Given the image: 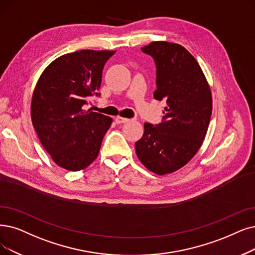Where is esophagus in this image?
Returning <instances> with one entry per match:
<instances>
[{"mask_svg": "<svg viewBox=\"0 0 255 255\" xmlns=\"http://www.w3.org/2000/svg\"><path fill=\"white\" fill-rule=\"evenodd\" d=\"M115 121H116V124L121 125V124H126V122H128L129 119L125 118V117H121V116H117L116 119H115Z\"/></svg>", "mask_w": 255, "mask_h": 255, "instance_id": "obj_1", "label": "esophagus"}]
</instances>
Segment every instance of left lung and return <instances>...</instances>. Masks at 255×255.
<instances>
[{"mask_svg": "<svg viewBox=\"0 0 255 255\" xmlns=\"http://www.w3.org/2000/svg\"><path fill=\"white\" fill-rule=\"evenodd\" d=\"M156 64L154 98L165 99L161 124H144L136 154L157 175L174 172L192 159L204 140L212 112V96L206 77L188 51L179 44L152 42L141 48Z\"/></svg>", "mask_w": 255, "mask_h": 255, "instance_id": "obj_1", "label": "left lung"}]
</instances>
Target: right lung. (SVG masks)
I'll list each match as a JSON object with an SVG mask.
<instances>
[{
	"label": "right lung",
	"mask_w": 255,
	"mask_h": 255,
	"mask_svg": "<svg viewBox=\"0 0 255 255\" xmlns=\"http://www.w3.org/2000/svg\"><path fill=\"white\" fill-rule=\"evenodd\" d=\"M115 51L79 50L59 56L39 76L31 119L40 143L56 164L77 171L98 156L112 118L84 105L99 96L103 70Z\"/></svg>",
	"instance_id": "right-lung-1"
}]
</instances>
